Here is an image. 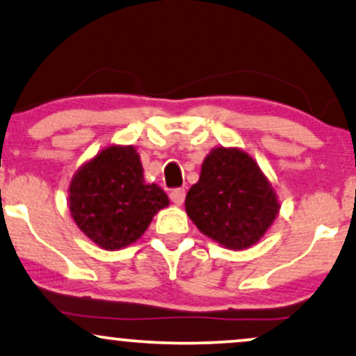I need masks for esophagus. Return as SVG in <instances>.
<instances>
[{
  "label": "esophagus",
  "instance_id": "34e87169",
  "mask_svg": "<svg viewBox=\"0 0 356 356\" xmlns=\"http://www.w3.org/2000/svg\"><path fill=\"white\" fill-rule=\"evenodd\" d=\"M170 197H172V201L175 204H183L184 197H186V191H184V188H175L172 193H170Z\"/></svg>",
  "mask_w": 356,
  "mask_h": 356
}]
</instances>
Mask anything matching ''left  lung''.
Segmentation results:
<instances>
[{"instance_id":"obj_1","label":"left lung","mask_w":356,"mask_h":356,"mask_svg":"<svg viewBox=\"0 0 356 356\" xmlns=\"http://www.w3.org/2000/svg\"><path fill=\"white\" fill-rule=\"evenodd\" d=\"M184 206L202 234L232 250L258 242L280 209L255 160L224 147L206 156L200 181L188 191Z\"/></svg>"}]
</instances>
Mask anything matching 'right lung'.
I'll use <instances>...</instances> for the list:
<instances>
[{
  "mask_svg": "<svg viewBox=\"0 0 356 356\" xmlns=\"http://www.w3.org/2000/svg\"><path fill=\"white\" fill-rule=\"evenodd\" d=\"M70 211L78 227L106 250L136 242L154 216L168 206L156 184L144 183L134 147H108L78 170L70 184Z\"/></svg>",
  "mask_w": 356,
  "mask_h": 356,
  "instance_id": "1",
  "label": "right lung"
}]
</instances>
